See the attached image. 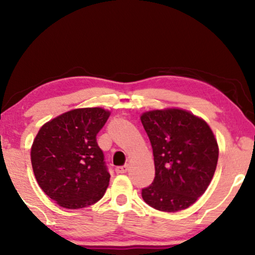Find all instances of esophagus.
Instances as JSON below:
<instances>
[{"label": "esophagus", "instance_id": "34e87169", "mask_svg": "<svg viewBox=\"0 0 255 255\" xmlns=\"http://www.w3.org/2000/svg\"><path fill=\"white\" fill-rule=\"evenodd\" d=\"M116 173L117 174H124L127 173L128 170V165H124V166H120V167H116Z\"/></svg>", "mask_w": 255, "mask_h": 255}]
</instances>
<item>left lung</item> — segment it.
Listing matches in <instances>:
<instances>
[{
	"instance_id": "8db88e82",
	"label": "left lung",
	"mask_w": 255,
	"mask_h": 255,
	"mask_svg": "<svg viewBox=\"0 0 255 255\" xmlns=\"http://www.w3.org/2000/svg\"><path fill=\"white\" fill-rule=\"evenodd\" d=\"M154 156L155 177L141 196L159 211L189 208L207 190L217 167L219 148L203 118L180 108L141 114Z\"/></svg>"
}]
</instances>
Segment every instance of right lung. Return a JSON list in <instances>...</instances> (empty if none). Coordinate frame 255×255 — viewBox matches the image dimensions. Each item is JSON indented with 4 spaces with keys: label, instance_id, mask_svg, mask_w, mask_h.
<instances>
[{
    "label": "right lung",
    "instance_id": "1",
    "mask_svg": "<svg viewBox=\"0 0 255 255\" xmlns=\"http://www.w3.org/2000/svg\"><path fill=\"white\" fill-rule=\"evenodd\" d=\"M110 111L79 108L45 123L31 146V163L38 184L48 197L66 209L96 203L109 186L96 134Z\"/></svg>",
    "mask_w": 255,
    "mask_h": 255
}]
</instances>
